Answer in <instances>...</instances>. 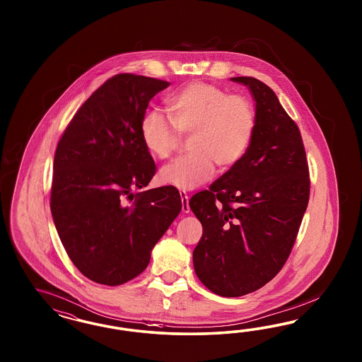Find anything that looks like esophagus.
Masks as SVG:
<instances>
[{"label":"esophagus","instance_id":"esophagus-1","mask_svg":"<svg viewBox=\"0 0 362 362\" xmlns=\"http://www.w3.org/2000/svg\"><path fill=\"white\" fill-rule=\"evenodd\" d=\"M180 197H182V211L185 212V214H189V204H188V202H189V197L187 195L186 192H180Z\"/></svg>","mask_w":362,"mask_h":362}]
</instances>
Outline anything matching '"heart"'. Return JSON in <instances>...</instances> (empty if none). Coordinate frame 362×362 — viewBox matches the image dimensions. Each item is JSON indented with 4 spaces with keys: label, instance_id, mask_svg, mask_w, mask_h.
Wrapping results in <instances>:
<instances>
[{
    "label": "heart",
    "instance_id": "obj_1",
    "mask_svg": "<svg viewBox=\"0 0 362 362\" xmlns=\"http://www.w3.org/2000/svg\"><path fill=\"white\" fill-rule=\"evenodd\" d=\"M171 121L156 110L143 115L141 139L155 159L175 151L182 135H191L189 155L165 165L159 180L165 186L189 191L207 183L215 165L227 170L247 153L256 127L252 102L228 94L207 82L195 81L168 100Z\"/></svg>",
    "mask_w": 362,
    "mask_h": 362
}]
</instances>
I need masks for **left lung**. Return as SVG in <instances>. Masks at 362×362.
<instances>
[{"label":"left lung","mask_w":362,"mask_h":362,"mask_svg":"<svg viewBox=\"0 0 362 362\" xmlns=\"http://www.w3.org/2000/svg\"><path fill=\"white\" fill-rule=\"evenodd\" d=\"M230 81L247 86L255 100L252 141L189 207L203 226L192 253L195 274L215 295L239 297L283 268L307 209L309 173L300 130L274 90L256 78Z\"/></svg>","instance_id":"obj_1"}]
</instances>
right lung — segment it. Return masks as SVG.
<instances>
[{
	"label": "right lung",
	"instance_id": "obj_1",
	"mask_svg": "<svg viewBox=\"0 0 362 362\" xmlns=\"http://www.w3.org/2000/svg\"><path fill=\"white\" fill-rule=\"evenodd\" d=\"M168 86L134 74L110 78L78 110L57 146L55 228L78 271L98 284H124L142 274L182 209L175 187L134 194L156 170L141 122L148 102ZM126 197L134 200L132 206Z\"/></svg>",
	"mask_w": 362,
	"mask_h": 362
}]
</instances>
